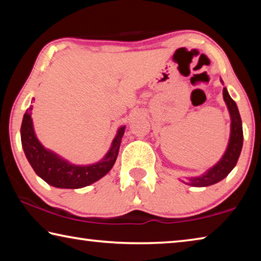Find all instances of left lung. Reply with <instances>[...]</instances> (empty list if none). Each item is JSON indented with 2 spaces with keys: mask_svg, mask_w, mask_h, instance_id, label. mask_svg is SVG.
<instances>
[{
  "mask_svg": "<svg viewBox=\"0 0 261 261\" xmlns=\"http://www.w3.org/2000/svg\"><path fill=\"white\" fill-rule=\"evenodd\" d=\"M221 83L223 84L222 79H221ZM223 100L227 105L231 121L230 137H229L227 149L222 158L213 167L207 169L204 174H201L200 176H196V177H189L188 182L182 180V182L188 185H191V187H210V185H213L220 182V180H222L223 178H226L228 174L235 168L238 158L241 155L243 147V127L241 115L240 112H238L236 102L229 95L227 87H223Z\"/></svg>",
  "mask_w": 261,
  "mask_h": 261,
  "instance_id": "1",
  "label": "left lung"
}]
</instances>
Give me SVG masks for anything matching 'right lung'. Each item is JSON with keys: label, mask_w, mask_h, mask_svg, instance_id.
Here are the masks:
<instances>
[{"label": "right lung", "mask_w": 261, "mask_h": 261, "mask_svg": "<svg viewBox=\"0 0 261 261\" xmlns=\"http://www.w3.org/2000/svg\"><path fill=\"white\" fill-rule=\"evenodd\" d=\"M32 107L26 110L20 126L21 146L31 167L46 183L59 189H81L107 175L116 161L125 126H121L107 154L93 165H73L47 149L37 138L32 121Z\"/></svg>", "instance_id": "add662e5"}]
</instances>
